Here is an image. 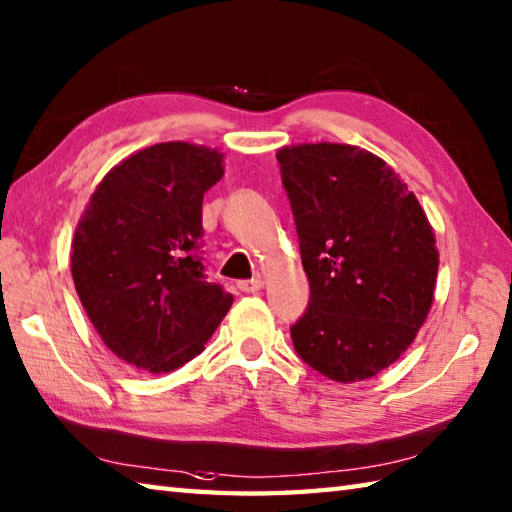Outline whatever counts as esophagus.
Listing matches in <instances>:
<instances>
[{"mask_svg":"<svg viewBox=\"0 0 512 512\" xmlns=\"http://www.w3.org/2000/svg\"><path fill=\"white\" fill-rule=\"evenodd\" d=\"M238 289L243 294H256V292H260V289H263V281H260V278H252V281H240Z\"/></svg>","mask_w":512,"mask_h":512,"instance_id":"1","label":"esophagus"}]
</instances>
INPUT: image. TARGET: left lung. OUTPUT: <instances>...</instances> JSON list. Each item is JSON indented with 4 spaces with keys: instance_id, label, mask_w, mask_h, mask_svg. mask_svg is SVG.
I'll return each mask as SVG.
<instances>
[{
    "instance_id": "8db88e82",
    "label": "left lung",
    "mask_w": 512,
    "mask_h": 512,
    "mask_svg": "<svg viewBox=\"0 0 512 512\" xmlns=\"http://www.w3.org/2000/svg\"><path fill=\"white\" fill-rule=\"evenodd\" d=\"M276 158L312 294L292 327L296 352L332 381L370 379L426 323L439 269L435 229L399 173L370 151L305 142Z\"/></svg>"
}]
</instances>
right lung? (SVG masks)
<instances>
[{
    "label": "right lung",
    "instance_id": "obj_1",
    "mask_svg": "<svg viewBox=\"0 0 512 512\" xmlns=\"http://www.w3.org/2000/svg\"><path fill=\"white\" fill-rule=\"evenodd\" d=\"M223 153L160 142L118 162L95 187L71 243V274L109 350L153 374L194 359L234 296L202 276V196Z\"/></svg>",
    "mask_w": 512,
    "mask_h": 512
}]
</instances>
